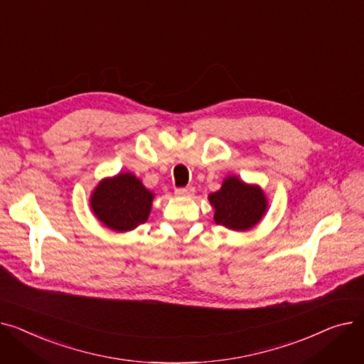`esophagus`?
<instances>
[{
  "mask_svg": "<svg viewBox=\"0 0 364 364\" xmlns=\"http://www.w3.org/2000/svg\"><path fill=\"white\" fill-rule=\"evenodd\" d=\"M194 192H196L194 186H186V188H178L175 191V194L179 196V197H191L192 194H194Z\"/></svg>",
  "mask_w": 364,
  "mask_h": 364,
  "instance_id": "1",
  "label": "esophagus"
}]
</instances>
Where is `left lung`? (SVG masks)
I'll return each mask as SVG.
<instances>
[{"label":"left lung","instance_id":"8db88e82","mask_svg":"<svg viewBox=\"0 0 364 364\" xmlns=\"http://www.w3.org/2000/svg\"><path fill=\"white\" fill-rule=\"evenodd\" d=\"M215 207V222L235 232H245L259 225L267 211V197L257 183H247L238 176H226L219 191L208 196Z\"/></svg>","mask_w":364,"mask_h":364}]
</instances>
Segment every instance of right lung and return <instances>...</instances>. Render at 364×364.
I'll list each match as a JSON object with an SVG mask.
<instances>
[{
  "label": "right lung",
  "mask_w": 364,
  "mask_h": 364,
  "mask_svg": "<svg viewBox=\"0 0 364 364\" xmlns=\"http://www.w3.org/2000/svg\"><path fill=\"white\" fill-rule=\"evenodd\" d=\"M154 192L131 172L104 178L90 197L92 215L110 230L129 232L148 220Z\"/></svg>",
  "instance_id": "right-lung-1"
}]
</instances>
